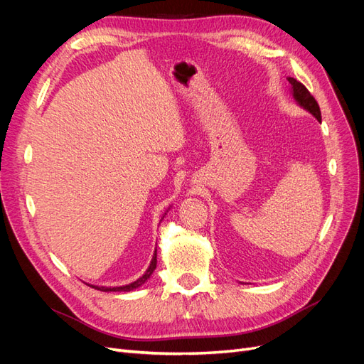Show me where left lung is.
I'll list each match as a JSON object with an SVG mask.
<instances>
[{
  "mask_svg": "<svg viewBox=\"0 0 364 364\" xmlns=\"http://www.w3.org/2000/svg\"><path fill=\"white\" fill-rule=\"evenodd\" d=\"M287 80L291 85V95L294 98V102L299 105L301 107H304L306 112H310L313 117H316L317 121H322L321 109H318V105L314 100V97L310 94V91H308L301 82H297L296 79H293V77H289Z\"/></svg>",
  "mask_w": 364,
  "mask_h": 364,
  "instance_id": "1",
  "label": "left lung"
}]
</instances>
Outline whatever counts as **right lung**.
I'll return each instance as SVG.
<instances>
[{"instance_id": "obj_1", "label": "right lung", "mask_w": 364, "mask_h": 364, "mask_svg": "<svg viewBox=\"0 0 364 364\" xmlns=\"http://www.w3.org/2000/svg\"><path fill=\"white\" fill-rule=\"evenodd\" d=\"M170 209V208H168ZM168 209H167V213H168ZM165 213V214H167ZM162 218H164V215H162ZM156 262H158V259H156V249H155V253H153V258H151V261H150V266H149V269L146 270V273L142 274L141 278H138L136 281H134V282H130V284H127V285H121V287H100V285H90V287H92V289H95V290H100V291H132V290H135V289H138V287H141L142 284H146L147 282V279L151 277V273L155 272V269H156Z\"/></svg>"}]
</instances>
